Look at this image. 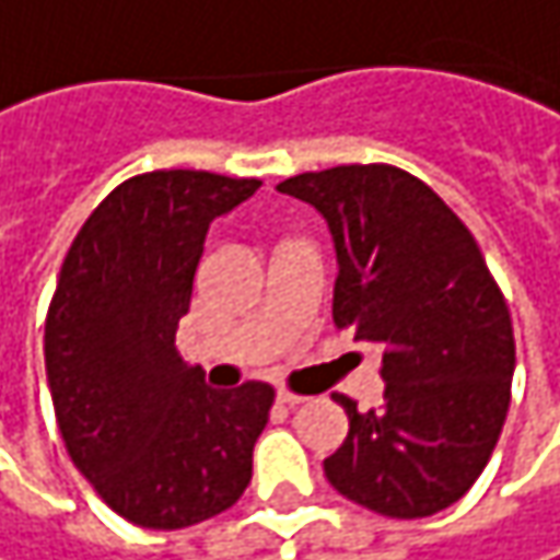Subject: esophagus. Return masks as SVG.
Returning <instances> with one entry per match:
<instances>
[{
  "mask_svg": "<svg viewBox=\"0 0 560 560\" xmlns=\"http://www.w3.org/2000/svg\"><path fill=\"white\" fill-rule=\"evenodd\" d=\"M277 401H280L283 408H300L305 398H302V395H296V392H287V388H280V392H277Z\"/></svg>",
  "mask_w": 560,
  "mask_h": 560,
  "instance_id": "obj_1",
  "label": "esophagus"
}]
</instances>
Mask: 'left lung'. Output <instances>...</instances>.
<instances>
[{"instance_id":"1","label":"left lung","mask_w":560,"mask_h":560,"mask_svg":"<svg viewBox=\"0 0 560 560\" xmlns=\"http://www.w3.org/2000/svg\"><path fill=\"white\" fill-rule=\"evenodd\" d=\"M315 207L335 242V325L380 343L385 401L350 418L325 459L331 488L392 516H433L498 446L516 366L513 325L465 222L415 175L338 165L277 184Z\"/></svg>"}]
</instances>
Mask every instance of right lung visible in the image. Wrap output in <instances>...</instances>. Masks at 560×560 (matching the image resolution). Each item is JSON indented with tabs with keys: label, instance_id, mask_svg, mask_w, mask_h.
<instances>
[{
	"label": "right lung",
	"instance_id": "1",
	"mask_svg": "<svg viewBox=\"0 0 560 560\" xmlns=\"http://www.w3.org/2000/svg\"><path fill=\"white\" fill-rule=\"evenodd\" d=\"M258 187L145 172L101 200L62 260L44 331L62 443L101 500L142 529L197 526L252 481L273 388H210L175 335L210 222Z\"/></svg>",
	"mask_w": 560,
	"mask_h": 560
}]
</instances>
